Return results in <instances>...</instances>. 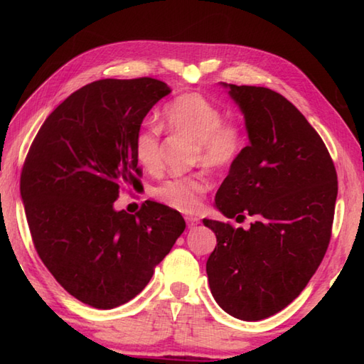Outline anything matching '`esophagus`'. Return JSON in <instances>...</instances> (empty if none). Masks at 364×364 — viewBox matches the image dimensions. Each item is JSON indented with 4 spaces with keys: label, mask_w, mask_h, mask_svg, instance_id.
Instances as JSON below:
<instances>
[{
    "label": "esophagus",
    "mask_w": 364,
    "mask_h": 364,
    "mask_svg": "<svg viewBox=\"0 0 364 364\" xmlns=\"http://www.w3.org/2000/svg\"><path fill=\"white\" fill-rule=\"evenodd\" d=\"M186 222H188L189 228H196L200 223V220L197 218H194V215H189V218H186Z\"/></svg>",
    "instance_id": "obj_1"
}]
</instances>
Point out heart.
<instances>
[{
    "instance_id": "heart-1",
    "label": "heart",
    "mask_w": 364,
    "mask_h": 364,
    "mask_svg": "<svg viewBox=\"0 0 364 364\" xmlns=\"http://www.w3.org/2000/svg\"><path fill=\"white\" fill-rule=\"evenodd\" d=\"M167 127L176 134L197 142L200 161L213 168L233 166L245 149L242 129L231 122H223L219 106L197 92L176 97L164 109ZM161 127L145 122L134 136V156L145 170L159 167ZM210 183L202 175L175 176L154 189V197L180 211H196Z\"/></svg>"
}]
</instances>
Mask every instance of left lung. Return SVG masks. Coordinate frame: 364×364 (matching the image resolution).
<instances>
[{
	"label": "left lung",
	"instance_id": "obj_1",
	"mask_svg": "<svg viewBox=\"0 0 364 364\" xmlns=\"http://www.w3.org/2000/svg\"><path fill=\"white\" fill-rule=\"evenodd\" d=\"M244 114L250 144L215 194L228 219L255 215L249 230L203 219L218 237L206 261L213 297L241 321L288 306L319 267L331 236L338 176L326 144L277 92L220 82Z\"/></svg>",
	"mask_w": 364,
	"mask_h": 364
}]
</instances>
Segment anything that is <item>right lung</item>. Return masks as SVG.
Returning <instances> with one entry per match:
<instances>
[{
    "label": "right lung",
    "mask_w": 364,
    "mask_h": 364,
    "mask_svg": "<svg viewBox=\"0 0 364 364\" xmlns=\"http://www.w3.org/2000/svg\"><path fill=\"white\" fill-rule=\"evenodd\" d=\"M168 94L153 78L87 84L46 117L21 170L38 257L68 294L100 310L134 299L186 228L180 213L150 200L137 214L114 210L142 175L136 131Z\"/></svg>",
    "instance_id": "obj_1"
}]
</instances>
